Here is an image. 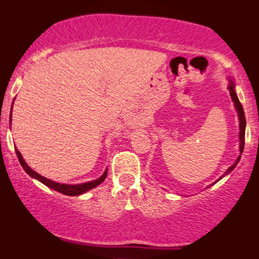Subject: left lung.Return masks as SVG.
Masks as SVG:
<instances>
[{
    "label": "left lung",
    "mask_w": 259,
    "mask_h": 259,
    "mask_svg": "<svg viewBox=\"0 0 259 259\" xmlns=\"http://www.w3.org/2000/svg\"><path fill=\"white\" fill-rule=\"evenodd\" d=\"M228 89H229V90H230V96H231V99H233V101H234L235 107H236L237 113H239V119H240V135H239V136H240V152L242 153L243 146H245V126H246L245 112H243L242 105H241V103H240V101H239V99H237V96H236V92H235V85H234L233 80H230V85H229ZM240 157H241V154H240V156L237 157L236 162H235L234 164L231 165V167L229 168L227 171H225V174L223 175V177H225V175L230 173V171L233 170V169H234L235 167H236L237 162H239V160H240ZM223 177H222V178H223ZM218 180H221V179H218ZM215 183H217V181H215Z\"/></svg>",
    "instance_id": "8db88e82"
}]
</instances>
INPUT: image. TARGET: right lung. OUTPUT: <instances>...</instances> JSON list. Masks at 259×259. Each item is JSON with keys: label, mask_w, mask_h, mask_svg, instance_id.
Segmentation results:
<instances>
[{"label": "right lung", "mask_w": 259, "mask_h": 259, "mask_svg": "<svg viewBox=\"0 0 259 259\" xmlns=\"http://www.w3.org/2000/svg\"><path fill=\"white\" fill-rule=\"evenodd\" d=\"M12 106H13V105H12ZM16 153H17L18 159H19L20 164H22L23 169H24L26 173L30 175L31 178H35V179H37L38 181H41V183L45 184V185H46V186H49L50 189L56 190V191L61 192V194L67 195V196H78V195L84 194V192L89 191V190L94 189V187H96L97 185H100V184L102 183V181L105 180L106 177H107V169H106V171H105V173H103L102 177L99 178V179L94 180V181H89V183L78 184V185H67V184L55 183V181H52V180H50V179H46V178L41 177L40 174H37L36 171L32 170V169L29 167L28 164H26L25 160L23 159L22 154H20L19 151H18V148H16Z\"/></svg>", "instance_id": "add662e5"}]
</instances>
